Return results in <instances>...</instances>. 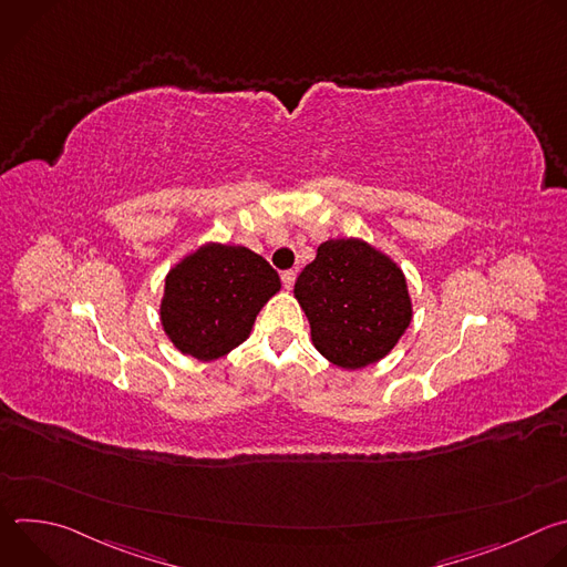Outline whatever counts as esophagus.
Returning <instances> with one entry per match:
<instances>
[{
  "label": "esophagus",
  "instance_id": "34e87169",
  "mask_svg": "<svg viewBox=\"0 0 567 567\" xmlns=\"http://www.w3.org/2000/svg\"><path fill=\"white\" fill-rule=\"evenodd\" d=\"M282 285H285V289H291L293 287V282H296V271H282Z\"/></svg>",
  "mask_w": 567,
  "mask_h": 567
}]
</instances>
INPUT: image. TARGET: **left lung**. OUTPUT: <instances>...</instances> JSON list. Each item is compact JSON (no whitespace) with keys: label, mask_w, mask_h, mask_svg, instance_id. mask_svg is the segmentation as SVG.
Wrapping results in <instances>:
<instances>
[{"label":"left lung","mask_w":567,"mask_h":567,"mask_svg":"<svg viewBox=\"0 0 567 567\" xmlns=\"http://www.w3.org/2000/svg\"><path fill=\"white\" fill-rule=\"evenodd\" d=\"M293 296L309 320L313 348L346 370L383 359L413 318L406 276L357 237L322 241Z\"/></svg>","instance_id":"8db88e82"}]
</instances>
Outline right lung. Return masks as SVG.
I'll use <instances>...</instances> for the list:
<instances>
[{"label":"right lung","mask_w":567,"mask_h":567,"mask_svg":"<svg viewBox=\"0 0 567 567\" xmlns=\"http://www.w3.org/2000/svg\"><path fill=\"white\" fill-rule=\"evenodd\" d=\"M278 291L280 278L262 256L208 241L166 276L161 326L182 354L213 361L249 339Z\"/></svg>","instance_id":"right-lung-1"}]
</instances>
